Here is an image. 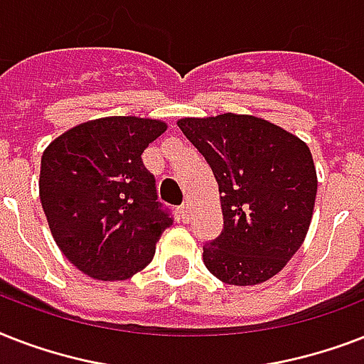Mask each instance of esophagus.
Returning a JSON list of instances; mask_svg holds the SVG:
<instances>
[{
  "instance_id": "esophagus-1",
  "label": "esophagus",
  "mask_w": 364,
  "mask_h": 364,
  "mask_svg": "<svg viewBox=\"0 0 364 364\" xmlns=\"http://www.w3.org/2000/svg\"><path fill=\"white\" fill-rule=\"evenodd\" d=\"M177 213H179V219H181L183 223H188L191 221V210H188L187 204H183L179 210H177Z\"/></svg>"
}]
</instances>
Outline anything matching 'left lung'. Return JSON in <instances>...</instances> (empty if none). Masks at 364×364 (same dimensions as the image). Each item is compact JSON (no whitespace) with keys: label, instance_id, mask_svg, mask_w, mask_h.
Masks as SVG:
<instances>
[{"label":"left lung","instance_id":"1","mask_svg":"<svg viewBox=\"0 0 364 364\" xmlns=\"http://www.w3.org/2000/svg\"><path fill=\"white\" fill-rule=\"evenodd\" d=\"M219 185L223 230L204 245L205 268L228 285H259L300 249L316 205L308 145L253 115L179 119Z\"/></svg>","mask_w":364,"mask_h":364}]
</instances>
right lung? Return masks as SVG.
<instances>
[{
	"label": "right lung",
	"mask_w": 364,
	"mask_h": 364,
	"mask_svg": "<svg viewBox=\"0 0 364 364\" xmlns=\"http://www.w3.org/2000/svg\"><path fill=\"white\" fill-rule=\"evenodd\" d=\"M166 122L104 117L64 132L41 156L39 198L60 251L82 274L128 279L153 260L173 219L141 154Z\"/></svg>",
	"instance_id": "obj_1"
}]
</instances>
